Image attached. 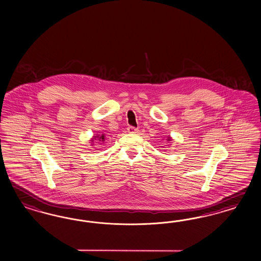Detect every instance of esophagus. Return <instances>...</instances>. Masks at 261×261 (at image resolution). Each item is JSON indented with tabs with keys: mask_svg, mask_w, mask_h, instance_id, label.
Listing matches in <instances>:
<instances>
[{
	"mask_svg": "<svg viewBox=\"0 0 261 261\" xmlns=\"http://www.w3.org/2000/svg\"><path fill=\"white\" fill-rule=\"evenodd\" d=\"M127 131H128V133H138L139 132V130L137 128H135L134 126L127 127Z\"/></svg>",
	"mask_w": 261,
	"mask_h": 261,
	"instance_id": "34e87169",
	"label": "esophagus"
}]
</instances>
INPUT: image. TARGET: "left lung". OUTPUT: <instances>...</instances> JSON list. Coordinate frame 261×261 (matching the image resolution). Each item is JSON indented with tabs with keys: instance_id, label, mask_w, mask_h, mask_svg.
I'll return each mask as SVG.
<instances>
[{
	"instance_id": "8db88e82",
	"label": "left lung",
	"mask_w": 261,
	"mask_h": 261,
	"mask_svg": "<svg viewBox=\"0 0 261 261\" xmlns=\"http://www.w3.org/2000/svg\"><path fill=\"white\" fill-rule=\"evenodd\" d=\"M168 141H170V139H168Z\"/></svg>"
}]
</instances>
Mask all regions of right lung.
I'll list each match as a JSON object with an SVG mask.
<instances>
[{
  "mask_svg": "<svg viewBox=\"0 0 261 261\" xmlns=\"http://www.w3.org/2000/svg\"><path fill=\"white\" fill-rule=\"evenodd\" d=\"M95 138H97V141H100V142L104 141V136H103V135L102 136H100V137H99V135H97ZM94 140H95V139H94ZM94 140H93L92 142H94Z\"/></svg>",
  "mask_w": 261,
  "mask_h": 261,
  "instance_id": "1",
  "label": "right lung"
}]
</instances>
